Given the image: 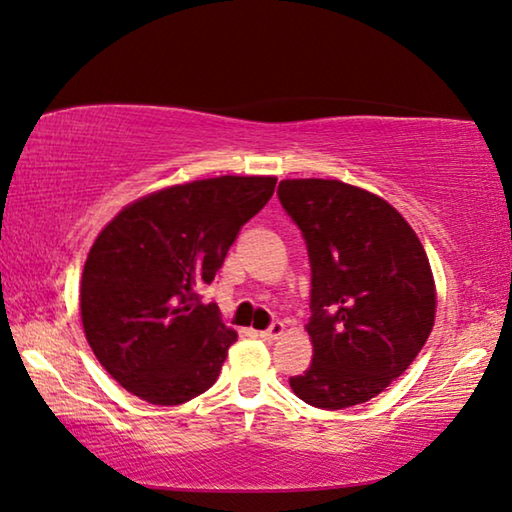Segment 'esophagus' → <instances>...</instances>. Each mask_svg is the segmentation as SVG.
<instances>
[{"mask_svg":"<svg viewBox=\"0 0 512 512\" xmlns=\"http://www.w3.org/2000/svg\"><path fill=\"white\" fill-rule=\"evenodd\" d=\"M283 331H286V324H283V322H274L272 326H270V329H265V331H261V338L263 340H279L281 338V335H283Z\"/></svg>","mask_w":512,"mask_h":512,"instance_id":"obj_1","label":"esophagus"}]
</instances>
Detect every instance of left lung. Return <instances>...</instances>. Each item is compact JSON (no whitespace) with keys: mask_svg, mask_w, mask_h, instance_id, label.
Returning <instances> with one entry per match:
<instances>
[{"mask_svg":"<svg viewBox=\"0 0 512 512\" xmlns=\"http://www.w3.org/2000/svg\"><path fill=\"white\" fill-rule=\"evenodd\" d=\"M279 199L311 258L313 360L290 388L340 410L381 395L433 329L438 292L429 256L404 215L338 179H283Z\"/></svg>","mask_w":512,"mask_h":512,"instance_id":"left-lung-1","label":"left lung"}]
</instances>
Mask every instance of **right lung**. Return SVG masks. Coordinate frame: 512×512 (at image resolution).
<instances>
[{"instance_id":"add662e5","label":"right lung","mask_w":512,"mask_h":512,"mask_svg":"<svg viewBox=\"0 0 512 512\" xmlns=\"http://www.w3.org/2000/svg\"><path fill=\"white\" fill-rule=\"evenodd\" d=\"M276 177L179 183L131 201L92 242L83 265V333L104 370L131 395L179 406L220 376L238 333L197 290L274 195Z\"/></svg>"}]
</instances>
